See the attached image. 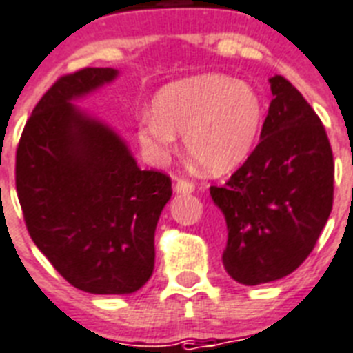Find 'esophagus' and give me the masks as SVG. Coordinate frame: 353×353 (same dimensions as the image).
Returning <instances> with one entry per match:
<instances>
[{
  "mask_svg": "<svg viewBox=\"0 0 353 353\" xmlns=\"http://www.w3.org/2000/svg\"><path fill=\"white\" fill-rule=\"evenodd\" d=\"M194 183L187 181V179H177L176 185H174V190L177 194H192L194 192Z\"/></svg>",
  "mask_w": 353,
  "mask_h": 353,
  "instance_id": "obj_1",
  "label": "esophagus"
}]
</instances>
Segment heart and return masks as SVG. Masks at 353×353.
Returning <instances> with one entry per match:
<instances>
[{"mask_svg":"<svg viewBox=\"0 0 353 353\" xmlns=\"http://www.w3.org/2000/svg\"><path fill=\"white\" fill-rule=\"evenodd\" d=\"M263 122L254 88L225 74H198L157 91L152 112L139 119L144 155L163 165L177 148V133L188 155L209 174H227L249 157Z\"/></svg>","mask_w":353,"mask_h":353,"instance_id":"obj_1","label":"heart"}]
</instances>
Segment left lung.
I'll list each match as a JSON object with an SVG mask.
<instances>
[{"mask_svg": "<svg viewBox=\"0 0 353 353\" xmlns=\"http://www.w3.org/2000/svg\"><path fill=\"white\" fill-rule=\"evenodd\" d=\"M269 84L273 101L260 143L223 187H210L227 229L223 268L245 285L293 273L334 205V155L323 122L284 77Z\"/></svg>", "mask_w": 353, "mask_h": 353, "instance_id": "1", "label": "left lung"}]
</instances>
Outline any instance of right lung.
<instances>
[{
    "instance_id": "1",
    "label": "right lung",
    "mask_w": 353,
    "mask_h": 353,
    "mask_svg": "<svg viewBox=\"0 0 353 353\" xmlns=\"http://www.w3.org/2000/svg\"><path fill=\"white\" fill-rule=\"evenodd\" d=\"M119 77L85 68L57 80L16 152V190L30 238L77 290L130 295L154 273V236L170 177L141 170L126 141L82 101Z\"/></svg>"
}]
</instances>
